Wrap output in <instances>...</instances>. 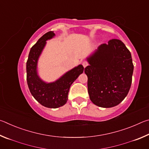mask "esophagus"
I'll return each mask as SVG.
<instances>
[{
	"mask_svg": "<svg viewBox=\"0 0 149 149\" xmlns=\"http://www.w3.org/2000/svg\"><path fill=\"white\" fill-rule=\"evenodd\" d=\"M82 65H83V66H84V68H85V67H87V65H88V63L86 61H84V62H82Z\"/></svg>",
	"mask_w": 149,
	"mask_h": 149,
	"instance_id": "1",
	"label": "esophagus"
}]
</instances>
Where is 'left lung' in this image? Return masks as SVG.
<instances>
[{
	"label": "left lung",
	"mask_w": 149,
	"mask_h": 149,
	"mask_svg": "<svg viewBox=\"0 0 149 149\" xmlns=\"http://www.w3.org/2000/svg\"><path fill=\"white\" fill-rule=\"evenodd\" d=\"M87 60L89 65L85 73L91 100L102 108L119 104L132 85L133 64L130 50L122 41L113 39L100 45Z\"/></svg>",
	"instance_id": "obj_1"
}]
</instances>
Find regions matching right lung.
Segmentation results:
<instances>
[{
    "instance_id": "add662e5",
    "label": "right lung",
    "mask_w": 149,
    "mask_h": 149,
    "mask_svg": "<svg viewBox=\"0 0 149 149\" xmlns=\"http://www.w3.org/2000/svg\"><path fill=\"white\" fill-rule=\"evenodd\" d=\"M54 35L53 31H49L42 35L31 47L26 63L27 82L30 92L40 104L50 108L62 107L66 103L70 86L84 70L80 64L65 73L56 81L49 84L40 79L37 72V61L46 41Z\"/></svg>"
}]
</instances>
